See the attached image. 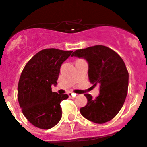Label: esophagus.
I'll list each match as a JSON object with an SVG mask.
<instances>
[{
	"label": "esophagus",
	"mask_w": 147,
	"mask_h": 147,
	"mask_svg": "<svg viewBox=\"0 0 147 147\" xmlns=\"http://www.w3.org/2000/svg\"><path fill=\"white\" fill-rule=\"evenodd\" d=\"M67 95H68V96H69L70 98H74L76 96V93H72V92H68V93H67Z\"/></svg>",
	"instance_id": "esophagus-1"
}]
</instances>
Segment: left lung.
<instances>
[{
    "label": "left lung",
    "mask_w": 147,
    "mask_h": 147,
    "mask_svg": "<svg viewBox=\"0 0 147 147\" xmlns=\"http://www.w3.org/2000/svg\"><path fill=\"white\" fill-rule=\"evenodd\" d=\"M71 56L88 61L90 82L100 88L95 99L85 94L88 103L80 108L81 114L96 124L112 120L121 109L128 90L129 74L123 59L115 51L102 45L78 49Z\"/></svg>",
    "instance_id": "obj_1"
}]
</instances>
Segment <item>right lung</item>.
<instances>
[{"label": "right lung", "mask_w": 147, "mask_h": 147, "mask_svg": "<svg viewBox=\"0 0 147 147\" xmlns=\"http://www.w3.org/2000/svg\"><path fill=\"white\" fill-rule=\"evenodd\" d=\"M72 51L46 49L30 59L23 68L18 87V99L22 112L34 127L48 129L62 118V101L67 94L51 91L57 84L60 67Z\"/></svg>", "instance_id": "1"}]
</instances>
